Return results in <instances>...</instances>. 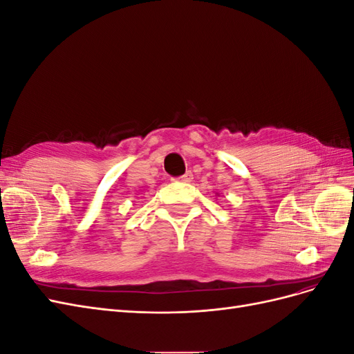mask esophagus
Listing matches in <instances>:
<instances>
[{
  "mask_svg": "<svg viewBox=\"0 0 354 354\" xmlns=\"http://www.w3.org/2000/svg\"><path fill=\"white\" fill-rule=\"evenodd\" d=\"M192 178H194V176H192L190 171H187V173H186L185 176L177 177L176 181H181V183H189V181H192Z\"/></svg>",
  "mask_w": 354,
  "mask_h": 354,
  "instance_id": "34e87169",
  "label": "esophagus"
}]
</instances>
